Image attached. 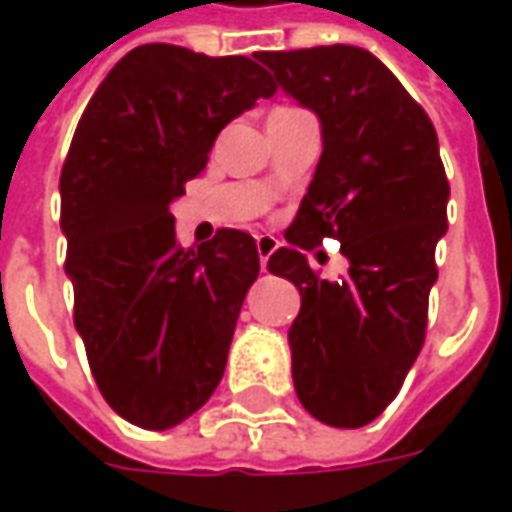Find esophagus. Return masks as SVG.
<instances>
[{"instance_id": "esophagus-1", "label": "esophagus", "mask_w": 512, "mask_h": 512, "mask_svg": "<svg viewBox=\"0 0 512 512\" xmlns=\"http://www.w3.org/2000/svg\"><path fill=\"white\" fill-rule=\"evenodd\" d=\"M255 244H257V255H260V268L266 271V268H268V257L277 252L279 241H277V238H274V235H257Z\"/></svg>"}]
</instances>
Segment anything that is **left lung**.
<instances>
[{
	"mask_svg": "<svg viewBox=\"0 0 512 512\" xmlns=\"http://www.w3.org/2000/svg\"><path fill=\"white\" fill-rule=\"evenodd\" d=\"M255 57L282 93L315 112L323 139L288 246L268 257V271L301 293L288 332L293 386L315 419L362 428L395 400L425 340L450 200L436 128L365 49L337 43ZM323 234L349 257L337 283L300 255Z\"/></svg>",
	"mask_w": 512,
	"mask_h": 512,
	"instance_id": "1",
	"label": "left lung"
}]
</instances>
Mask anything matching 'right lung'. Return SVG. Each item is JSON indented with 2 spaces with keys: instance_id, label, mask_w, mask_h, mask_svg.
<instances>
[{
  "instance_id": "right-lung-1",
  "label": "right lung",
  "mask_w": 512,
  "mask_h": 512,
  "mask_svg": "<svg viewBox=\"0 0 512 512\" xmlns=\"http://www.w3.org/2000/svg\"><path fill=\"white\" fill-rule=\"evenodd\" d=\"M268 95L249 57L145 43L109 71L76 126L60 175L73 321L101 395L131 425L175 428L222 381L260 274L257 244L219 230L183 249L169 205L219 131Z\"/></svg>"
}]
</instances>
